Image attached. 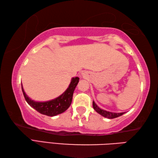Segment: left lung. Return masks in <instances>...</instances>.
<instances>
[{
    "instance_id": "8db88e82",
    "label": "left lung",
    "mask_w": 158,
    "mask_h": 158,
    "mask_svg": "<svg viewBox=\"0 0 158 158\" xmlns=\"http://www.w3.org/2000/svg\"><path fill=\"white\" fill-rule=\"evenodd\" d=\"M93 107H94V109L96 110V112H98V114H100L101 115L103 116V117L107 118H117V117H120V116H121V115H123L124 113H125V112L115 113V112H111L106 111V110H102L95 103L94 101H93Z\"/></svg>"
}]
</instances>
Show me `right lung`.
Listing matches in <instances>:
<instances>
[{
    "label": "right lung",
    "mask_w": 158,
    "mask_h": 158,
    "mask_svg": "<svg viewBox=\"0 0 158 158\" xmlns=\"http://www.w3.org/2000/svg\"><path fill=\"white\" fill-rule=\"evenodd\" d=\"M78 82V77H73L71 79V83L69 85L67 89L62 95L58 96L57 98L53 99V100L46 102H37L32 100L25 93L22 85L21 88L24 98L30 106L37 110L38 112L41 113V114L49 116V117H54V116H56L65 112L69 108V106H71L73 92Z\"/></svg>",
    "instance_id": "obj_1"
}]
</instances>
